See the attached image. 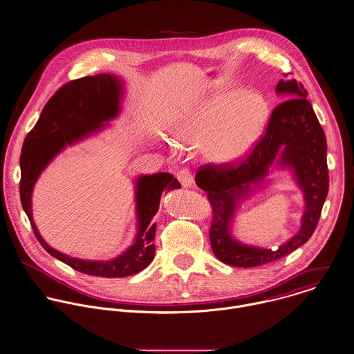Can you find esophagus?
<instances>
[{
  "instance_id": "esophagus-1",
  "label": "esophagus",
  "mask_w": 354,
  "mask_h": 354,
  "mask_svg": "<svg viewBox=\"0 0 354 354\" xmlns=\"http://www.w3.org/2000/svg\"><path fill=\"white\" fill-rule=\"evenodd\" d=\"M176 178L180 182V185L183 187H189L193 185V175H192V171L189 168H182L178 171L176 174Z\"/></svg>"
}]
</instances>
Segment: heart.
Returning a JSON list of instances; mask_svg holds the SVG:
<instances>
[{
  "mask_svg": "<svg viewBox=\"0 0 354 354\" xmlns=\"http://www.w3.org/2000/svg\"><path fill=\"white\" fill-rule=\"evenodd\" d=\"M269 120L266 100L254 92H215L203 99L178 125V143L203 142V153L215 164L243 160L261 139Z\"/></svg>",
  "mask_w": 354,
  "mask_h": 354,
  "instance_id": "obj_1",
  "label": "heart"
}]
</instances>
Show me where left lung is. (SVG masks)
Masks as SVG:
<instances>
[{
  "mask_svg": "<svg viewBox=\"0 0 354 354\" xmlns=\"http://www.w3.org/2000/svg\"><path fill=\"white\" fill-rule=\"evenodd\" d=\"M276 91L288 100L276 106L254 149L234 164H205L196 174V183L207 192L212 208L209 240L215 257L230 266L255 268L284 258L304 245L315 233L328 194L327 139L308 97L297 80H280ZM282 149V151L279 149ZM281 152L279 163L291 166L306 193L307 209L300 233L277 250H262L233 241L228 233L238 200L251 183H257Z\"/></svg>",
  "mask_w": 354,
  "mask_h": 354,
  "instance_id": "1",
  "label": "left lung"
}]
</instances>
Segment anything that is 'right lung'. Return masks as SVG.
I'll list each match as a JSON object with an SVG mask.
<instances>
[{"instance_id": "add662e5", "label": "right lung", "mask_w": 354, "mask_h": 354, "mask_svg": "<svg viewBox=\"0 0 354 354\" xmlns=\"http://www.w3.org/2000/svg\"><path fill=\"white\" fill-rule=\"evenodd\" d=\"M121 82L110 74L88 75L73 80L59 88L46 102L34 128L27 133L20 154V201L32 232L42 248L70 268L99 277H125L150 265L154 258L156 215L164 190L180 187L171 174L160 172L142 176L136 187L139 230L133 245L121 257L109 262H88L66 257L50 248L39 236L31 216V190L46 164L66 146L84 138L117 115Z\"/></svg>"}]
</instances>
